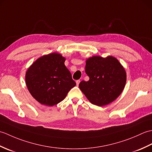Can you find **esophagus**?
Listing matches in <instances>:
<instances>
[{
    "label": "esophagus",
    "mask_w": 152,
    "mask_h": 152,
    "mask_svg": "<svg viewBox=\"0 0 152 152\" xmlns=\"http://www.w3.org/2000/svg\"><path fill=\"white\" fill-rule=\"evenodd\" d=\"M80 80H76V85H77V86H78V85H79V83H80Z\"/></svg>",
    "instance_id": "1"
}]
</instances>
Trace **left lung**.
Returning a JSON list of instances; mask_svg holds the SVG:
<instances>
[{"mask_svg": "<svg viewBox=\"0 0 152 152\" xmlns=\"http://www.w3.org/2000/svg\"><path fill=\"white\" fill-rule=\"evenodd\" d=\"M88 82L82 81L79 88L92 104L102 106L114 101L124 90L126 83L124 68L116 58L93 56L86 61Z\"/></svg>", "mask_w": 152, "mask_h": 152, "instance_id": "left-lung-1", "label": "left lung"}]
</instances>
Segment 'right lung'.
<instances>
[{
  "label": "right lung",
  "mask_w": 152,
  "mask_h": 152,
  "mask_svg": "<svg viewBox=\"0 0 152 152\" xmlns=\"http://www.w3.org/2000/svg\"><path fill=\"white\" fill-rule=\"evenodd\" d=\"M64 61L65 58L61 54L52 53L38 58L28 69L27 87L40 104L50 106L58 104L76 86Z\"/></svg>",
  "instance_id": "1"
}]
</instances>
